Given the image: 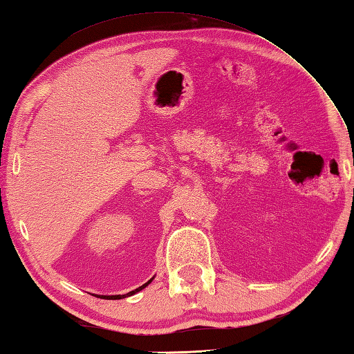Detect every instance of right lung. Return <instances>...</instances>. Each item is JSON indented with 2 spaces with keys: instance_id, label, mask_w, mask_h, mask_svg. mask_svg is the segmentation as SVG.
<instances>
[{
  "instance_id": "right-lung-1",
  "label": "right lung",
  "mask_w": 354,
  "mask_h": 354,
  "mask_svg": "<svg viewBox=\"0 0 354 354\" xmlns=\"http://www.w3.org/2000/svg\"><path fill=\"white\" fill-rule=\"evenodd\" d=\"M153 280V278H152ZM152 280H149L146 284H142V286H140L138 289H135V290H131L129 293H126V295H99V298H109V299H122V298H126V297H131V295H133V293H137V292H140L141 289H145L146 286L149 284V283H152Z\"/></svg>"
}]
</instances>
